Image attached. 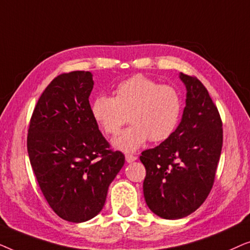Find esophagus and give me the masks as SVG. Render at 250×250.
<instances>
[{
  "label": "esophagus",
  "instance_id": "34e87169",
  "mask_svg": "<svg viewBox=\"0 0 250 250\" xmlns=\"http://www.w3.org/2000/svg\"><path fill=\"white\" fill-rule=\"evenodd\" d=\"M125 159H126V162H127V163H133V162H135V160L138 158H136V157L133 156V155H126Z\"/></svg>",
  "mask_w": 250,
  "mask_h": 250
}]
</instances>
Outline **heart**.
<instances>
[{"label":"heart","mask_w":250,"mask_h":250,"mask_svg":"<svg viewBox=\"0 0 250 250\" xmlns=\"http://www.w3.org/2000/svg\"><path fill=\"white\" fill-rule=\"evenodd\" d=\"M92 117L105 135L114 136L129 116V126L112 146L134 152L146 141L162 142L175 132L182 115V98L170 85L136 75L117 85L115 98L99 95L92 104Z\"/></svg>","instance_id":"b5f03b06"}]
</instances>
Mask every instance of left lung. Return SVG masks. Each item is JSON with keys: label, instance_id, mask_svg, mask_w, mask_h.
Returning a JSON list of instances; mask_svg holds the SVG:
<instances>
[{"label": "left lung", "instance_id": "obj_1", "mask_svg": "<svg viewBox=\"0 0 250 250\" xmlns=\"http://www.w3.org/2000/svg\"><path fill=\"white\" fill-rule=\"evenodd\" d=\"M180 80L187 99L179 126L168 139L140 156L146 170V203L166 220L186 217L206 200L223 145L220 114L206 87L182 73Z\"/></svg>", "mask_w": 250, "mask_h": 250}]
</instances>
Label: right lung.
Masks as SVG:
<instances>
[{
  "label": "right lung",
  "mask_w": 250,
  "mask_h": 250,
  "mask_svg": "<svg viewBox=\"0 0 250 250\" xmlns=\"http://www.w3.org/2000/svg\"><path fill=\"white\" fill-rule=\"evenodd\" d=\"M90 71L57 76L41 95L27 136L37 182L58 216L86 222L104 206L125 156L112 151L92 117Z\"/></svg>",
  "instance_id": "1"
}]
</instances>
